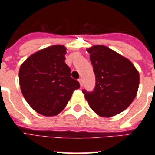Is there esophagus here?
<instances>
[{
  "mask_svg": "<svg viewBox=\"0 0 155 155\" xmlns=\"http://www.w3.org/2000/svg\"><path fill=\"white\" fill-rule=\"evenodd\" d=\"M78 81H79V83H80V87H82V86H83V80H82V79H79V80H78Z\"/></svg>",
  "mask_w": 155,
  "mask_h": 155,
  "instance_id": "1",
  "label": "esophagus"
}]
</instances>
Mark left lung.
Instances as JSON below:
<instances>
[{
	"label": "left lung",
	"mask_w": 155,
	"mask_h": 155,
	"mask_svg": "<svg viewBox=\"0 0 155 155\" xmlns=\"http://www.w3.org/2000/svg\"><path fill=\"white\" fill-rule=\"evenodd\" d=\"M87 51L96 86L93 92L83 90L85 99L101 117L117 115L134 101L139 87V73L131 61L105 46L95 45Z\"/></svg>",
	"instance_id": "obj_1"
}]
</instances>
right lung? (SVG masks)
I'll return each mask as SVG.
<instances>
[{
  "instance_id": "add662e5",
  "label": "right lung",
  "mask_w": 155,
  "mask_h": 155,
  "mask_svg": "<svg viewBox=\"0 0 155 155\" xmlns=\"http://www.w3.org/2000/svg\"><path fill=\"white\" fill-rule=\"evenodd\" d=\"M67 48L54 45L28 57L21 65L19 84L23 97L30 106L41 115L52 117L62 112L80 87L71 77L65 63Z\"/></svg>"
}]
</instances>
